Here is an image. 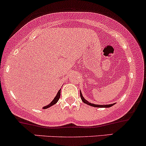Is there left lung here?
Listing matches in <instances>:
<instances>
[{
    "label": "left lung",
    "instance_id": "1",
    "mask_svg": "<svg viewBox=\"0 0 146 146\" xmlns=\"http://www.w3.org/2000/svg\"><path fill=\"white\" fill-rule=\"evenodd\" d=\"M80 96H81L82 101H83L84 104H86L87 105H88V106H92V107H95V108H110V107H112V106H114V105L115 104H109V105H96V104H91V103L88 102L87 100L84 99V97H83V95H82V93L81 92V90H80Z\"/></svg>",
    "mask_w": 146,
    "mask_h": 146
}]
</instances>
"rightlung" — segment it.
Listing matches in <instances>:
<instances>
[{
    "instance_id": "right-lung-1",
    "label": "right lung",
    "mask_w": 146,
    "mask_h": 146,
    "mask_svg": "<svg viewBox=\"0 0 146 146\" xmlns=\"http://www.w3.org/2000/svg\"><path fill=\"white\" fill-rule=\"evenodd\" d=\"M60 89L59 90H58V93H57V94H56V96H55V97H54V99H53V101H52V102L50 103V104H49V105H47V106H45V107H44V109H47V108H48L51 107V106H54V105L56 104V103L58 102V99H59V98H60Z\"/></svg>"
}]
</instances>
